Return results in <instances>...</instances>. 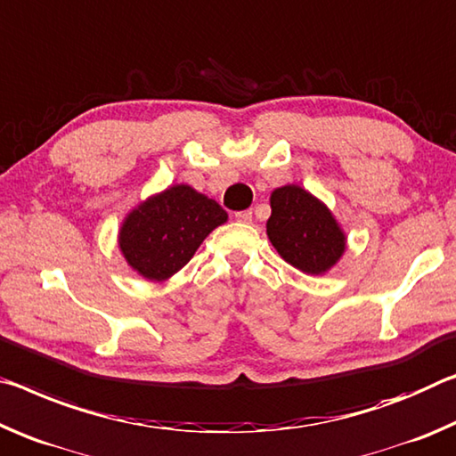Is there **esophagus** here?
<instances>
[{"instance_id":"1","label":"esophagus","mask_w":456,"mask_h":456,"mask_svg":"<svg viewBox=\"0 0 456 456\" xmlns=\"http://www.w3.org/2000/svg\"><path fill=\"white\" fill-rule=\"evenodd\" d=\"M234 218L238 222H244V224H250L252 222V210H242V212H236Z\"/></svg>"}]
</instances>
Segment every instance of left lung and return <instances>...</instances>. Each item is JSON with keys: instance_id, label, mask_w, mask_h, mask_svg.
I'll return each mask as SVG.
<instances>
[{"instance_id": "left-lung-1", "label": "left lung", "mask_w": 456, "mask_h": 456, "mask_svg": "<svg viewBox=\"0 0 456 456\" xmlns=\"http://www.w3.org/2000/svg\"><path fill=\"white\" fill-rule=\"evenodd\" d=\"M268 240L298 271L323 274L346 250V234L330 208L298 185H282L271 193Z\"/></svg>"}]
</instances>
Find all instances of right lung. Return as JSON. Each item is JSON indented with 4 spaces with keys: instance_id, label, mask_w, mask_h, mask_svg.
<instances>
[{
    "instance_id": "add662e5",
    "label": "right lung",
    "mask_w": 456,
    "mask_h": 456,
    "mask_svg": "<svg viewBox=\"0 0 456 456\" xmlns=\"http://www.w3.org/2000/svg\"><path fill=\"white\" fill-rule=\"evenodd\" d=\"M226 220L218 201L190 185H171L126 216L118 246L141 277L166 281L188 265L204 238Z\"/></svg>"
}]
</instances>
